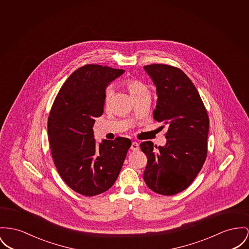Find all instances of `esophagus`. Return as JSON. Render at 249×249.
I'll return each mask as SVG.
<instances>
[{"label":"esophagus","mask_w":249,"mask_h":249,"mask_svg":"<svg viewBox=\"0 0 249 249\" xmlns=\"http://www.w3.org/2000/svg\"><path fill=\"white\" fill-rule=\"evenodd\" d=\"M130 149L132 150V151H137V150H139V143H138L137 142H133Z\"/></svg>","instance_id":"34e87169"}]
</instances>
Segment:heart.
Returning a JSON list of instances; mask_svg holds the SVG:
<instances>
[{
    "label": "heart",
    "mask_w": 249,
    "mask_h": 249,
    "mask_svg": "<svg viewBox=\"0 0 249 249\" xmlns=\"http://www.w3.org/2000/svg\"><path fill=\"white\" fill-rule=\"evenodd\" d=\"M125 86L131 94L133 98L139 97L145 93H149V89L145 84L142 83L137 79H128L125 81ZM112 96V89H107L105 92V106H108L110 103V99Z\"/></svg>",
    "instance_id": "obj_1"
}]
</instances>
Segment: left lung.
<instances>
[{"label":"left lung","mask_w":249,"mask_h":249,"mask_svg":"<svg viewBox=\"0 0 249 249\" xmlns=\"http://www.w3.org/2000/svg\"><path fill=\"white\" fill-rule=\"evenodd\" d=\"M143 68L157 88L153 117L167 127L164 146L150 141L140 144L148 160L143 179L153 192L174 196L193 183L206 160L209 116L196 88L180 69Z\"/></svg>","instance_id":"1"}]
</instances>
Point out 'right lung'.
<instances>
[{"instance_id": "add662e5", "label": "right lung", "mask_w": 249, "mask_h": 249, "mask_svg": "<svg viewBox=\"0 0 249 249\" xmlns=\"http://www.w3.org/2000/svg\"><path fill=\"white\" fill-rule=\"evenodd\" d=\"M124 70L88 64L74 71L59 89L48 118L53 163L74 192L100 195L116 181L131 141L118 137L97 144L92 126L104 112L107 87Z\"/></svg>"}]
</instances>
